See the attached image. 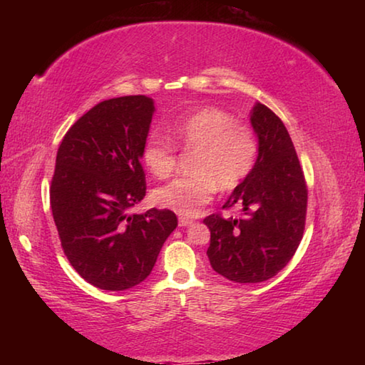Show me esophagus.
<instances>
[{
	"label": "esophagus",
	"mask_w": 365,
	"mask_h": 365,
	"mask_svg": "<svg viewBox=\"0 0 365 365\" xmlns=\"http://www.w3.org/2000/svg\"><path fill=\"white\" fill-rule=\"evenodd\" d=\"M191 224H193V219H190V217H180V219H178V225H180V227H188Z\"/></svg>",
	"instance_id": "obj_1"
}]
</instances>
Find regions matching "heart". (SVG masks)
Returning <instances> with one entry per match:
<instances>
[{
	"instance_id": "1",
	"label": "heart",
	"mask_w": 365,
	"mask_h": 365,
	"mask_svg": "<svg viewBox=\"0 0 365 365\" xmlns=\"http://www.w3.org/2000/svg\"><path fill=\"white\" fill-rule=\"evenodd\" d=\"M169 130L182 150L195 153L190 164L193 174L158 188L154 200L159 206L180 215H196L215 190H235L255 169L259 154L255 128L237 122L227 110L200 109L175 120ZM141 159L153 175L165 178L177 168L178 151L168 137L153 133L145 141Z\"/></svg>"
}]
</instances>
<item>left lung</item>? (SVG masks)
<instances>
[{"label": "left lung", "mask_w": 365, "mask_h": 365, "mask_svg": "<svg viewBox=\"0 0 365 365\" xmlns=\"http://www.w3.org/2000/svg\"><path fill=\"white\" fill-rule=\"evenodd\" d=\"M251 125L259 140L255 169L224 205L242 206L243 217L205 219L211 230L209 262L237 283L269 280L285 267L304 233L307 209L304 174L280 117L256 103Z\"/></svg>", "instance_id": "left-lung-1"}]
</instances>
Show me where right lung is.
<instances>
[{"instance_id": "1", "label": "right lung", "mask_w": 365, "mask_h": 365, "mask_svg": "<svg viewBox=\"0 0 365 365\" xmlns=\"http://www.w3.org/2000/svg\"><path fill=\"white\" fill-rule=\"evenodd\" d=\"M153 114L145 95L101 101L59 145L53 219L71 265L96 288L122 292L143 282L177 227L169 209L128 214L146 195L141 150Z\"/></svg>"}]
</instances>
